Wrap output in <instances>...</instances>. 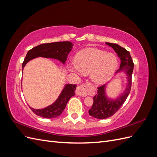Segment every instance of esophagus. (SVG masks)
<instances>
[{
    "mask_svg": "<svg viewBox=\"0 0 157 157\" xmlns=\"http://www.w3.org/2000/svg\"><path fill=\"white\" fill-rule=\"evenodd\" d=\"M90 92V84L89 83L85 82L82 84L80 86H78L76 89V94L78 96L85 97Z\"/></svg>",
    "mask_w": 157,
    "mask_h": 157,
    "instance_id": "1",
    "label": "esophagus"
}]
</instances>
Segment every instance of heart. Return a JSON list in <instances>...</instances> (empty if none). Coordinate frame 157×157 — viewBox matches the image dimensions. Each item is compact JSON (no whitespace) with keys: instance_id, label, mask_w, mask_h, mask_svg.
Here are the masks:
<instances>
[{"instance_id":"obj_1","label":"heart","mask_w":157,"mask_h":157,"mask_svg":"<svg viewBox=\"0 0 157 157\" xmlns=\"http://www.w3.org/2000/svg\"><path fill=\"white\" fill-rule=\"evenodd\" d=\"M116 56L97 48H87L77 54L75 67L80 73L89 74L95 83L105 82L117 67Z\"/></svg>"}]
</instances>
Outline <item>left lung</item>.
<instances>
[{"label": "left lung", "instance_id": "8db88e82", "mask_svg": "<svg viewBox=\"0 0 157 157\" xmlns=\"http://www.w3.org/2000/svg\"><path fill=\"white\" fill-rule=\"evenodd\" d=\"M106 44L115 50L121 60L120 69L118 71H124L128 75V85L126 90L121 96L115 100L108 99L105 94V84L98 87L96 96H94V103L88 111L89 115L99 119H105L113 116L124 104L129 95L132 86V76L134 69V62L130 52L117 44L106 42Z\"/></svg>", "mask_w": 157, "mask_h": 157}]
</instances>
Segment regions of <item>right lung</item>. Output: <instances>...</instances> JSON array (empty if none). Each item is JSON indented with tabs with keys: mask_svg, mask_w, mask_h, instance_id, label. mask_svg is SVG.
<instances>
[{
	"mask_svg": "<svg viewBox=\"0 0 157 157\" xmlns=\"http://www.w3.org/2000/svg\"><path fill=\"white\" fill-rule=\"evenodd\" d=\"M73 44L69 41L51 42L36 46L28 51L22 63V71L29 60L36 57H44L59 59L65 63ZM77 84H67L58 99L52 105L42 109H30L35 115L46 118H53L59 116L65 109L69 99L75 95Z\"/></svg>",
	"mask_w": 157,
	"mask_h": 157,
	"instance_id": "right-lung-1",
	"label": "right lung"
}]
</instances>
